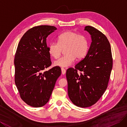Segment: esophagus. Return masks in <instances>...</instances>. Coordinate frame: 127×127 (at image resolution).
<instances>
[{"label":"esophagus","instance_id":"1","mask_svg":"<svg viewBox=\"0 0 127 127\" xmlns=\"http://www.w3.org/2000/svg\"><path fill=\"white\" fill-rule=\"evenodd\" d=\"M61 71H62V74H65V73H66V69H64V68H61Z\"/></svg>","mask_w":127,"mask_h":127}]
</instances>
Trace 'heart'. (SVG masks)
I'll return each mask as SVG.
<instances>
[{"mask_svg":"<svg viewBox=\"0 0 127 127\" xmlns=\"http://www.w3.org/2000/svg\"><path fill=\"white\" fill-rule=\"evenodd\" d=\"M65 49V56L55 61L54 65L56 66L67 67L73 64L76 58H83L87 54L88 43L83 35L72 31H67L58 37V43L51 42L48 46V52L53 58L56 59L60 56L62 49Z\"/></svg>","mask_w":127,"mask_h":127,"instance_id":"heart-1","label":"heart"}]
</instances>
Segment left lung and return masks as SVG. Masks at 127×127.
<instances>
[{
  "label": "left lung",
  "instance_id": "1",
  "mask_svg": "<svg viewBox=\"0 0 127 127\" xmlns=\"http://www.w3.org/2000/svg\"><path fill=\"white\" fill-rule=\"evenodd\" d=\"M92 42L87 55L75 69H67V91L69 99L77 107L87 108L95 104L107 88L112 68L111 49L108 39L95 27L85 26ZM82 72L80 74L77 70Z\"/></svg>",
  "mask_w": 127,
  "mask_h": 127
}]
</instances>
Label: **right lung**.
<instances>
[{"label":"right lung","instance_id":"add662e5","mask_svg":"<svg viewBox=\"0 0 127 127\" xmlns=\"http://www.w3.org/2000/svg\"><path fill=\"white\" fill-rule=\"evenodd\" d=\"M57 28L42 25L27 31L20 39L14 60L15 81L20 97L32 107L45 105L51 97L61 69L51 66L46 38Z\"/></svg>","mask_w":127,"mask_h":127}]
</instances>
